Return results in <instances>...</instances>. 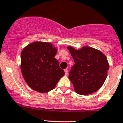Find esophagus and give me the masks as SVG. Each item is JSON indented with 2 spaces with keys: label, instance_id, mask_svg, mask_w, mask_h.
<instances>
[{
  "label": "esophagus",
  "instance_id": "obj_1",
  "mask_svg": "<svg viewBox=\"0 0 123 123\" xmlns=\"http://www.w3.org/2000/svg\"><path fill=\"white\" fill-rule=\"evenodd\" d=\"M64 72H65V75L67 76V75H68V70H67V68H66V69L64 70Z\"/></svg>",
  "mask_w": 123,
  "mask_h": 123
}]
</instances>
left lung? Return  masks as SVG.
<instances>
[{"label":"left lung","instance_id":"left-lung-1","mask_svg":"<svg viewBox=\"0 0 123 123\" xmlns=\"http://www.w3.org/2000/svg\"><path fill=\"white\" fill-rule=\"evenodd\" d=\"M67 49L75 62L68 76L75 91L86 96L99 90L104 83L109 69L105 55L89 46L80 49L68 46Z\"/></svg>","mask_w":123,"mask_h":123}]
</instances>
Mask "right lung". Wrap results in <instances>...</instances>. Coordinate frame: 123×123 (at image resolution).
Here are the masks:
<instances>
[{"label":"right lung","mask_w":123,"mask_h":123,"mask_svg":"<svg viewBox=\"0 0 123 123\" xmlns=\"http://www.w3.org/2000/svg\"><path fill=\"white\" fill-rule=\"evenodd\" d=\"M57 48L51 43L34 42L21 54V70L26 83L40 93L50 91L64 75L55 58Z\"/></svg>","instance_id":"obj_1"}]
</instances>
